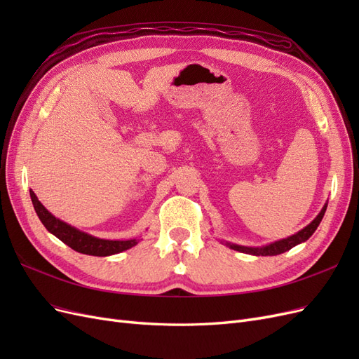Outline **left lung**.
<instances>
[{"mask_svg":"<svg viewBox=\"0 0 359 359\" xmlns=\"http://www.w3.org/2000/svg\"><path fill=\"white\" fill-rule=\"evenodd\" d=\"M325 211H327V205L323 206L322 211L319 212V215L309 226L304 227V229L299 231L298 233L286 238V240H280V241H276V243L265 245V247H241V245H235V244H227V245H229L233 250H236V252L247 253V255H255V256H276V255H280V253H285V252H287V250H290L292 247H295L297 244L309 240V238L314 233V231L318 229L319 223L323 219Z\"/></svg>","mask_w":359,"mask_h":359,"instance_id":"left-lung-1","label":"left lung"}]
</instances>
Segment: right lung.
<instances>
[{
	"mask_svg": "<svg viewBox=\"0 0 359 359\" xmlns=\"http://www.w3.org/2000/svg\"><path fill=\"white\" fill-rule=\"evenodd\" d=\"M29 196L34 205V210L39 215L40 222L45 224L46 229L55 235L58 240H61L64 244H67L70 248L76 250V252L91 256H111L121 253L127 248H132L137 244V240H128V241H111V240H100V238L91 236L85 232H81L74 229L70 224L58 220L57 217H53L45 206L40 203L34 191L29 190Z\"/></svg>",
	"mask_w": 359,
	"mask_h": 359,
	"instance_id": "add662e5",
	"label": "right lung"
}]
</instances>
